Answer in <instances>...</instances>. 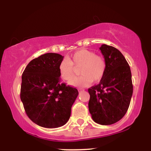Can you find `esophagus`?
<instances>
[{"instance_id":"obj_1","label":"esophagus","mask_w":151,"mask_h":151,"mask_svg":"<svg viewBox=\"0 0 151 151\" xmlns=\"http://www.w3.org/2000/svg\"><path fill=\"white\" fill-rule=\"evenodd\" d=\"M78 91H79V92H81V91H84V90L83 89H78Z\"/></svg>"}]
</instances>
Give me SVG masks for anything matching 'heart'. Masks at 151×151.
<instances>
[{
	"label": "heart",
	"mask_w": 151,
	"mask_h": 151,
	"mask_svg": "<svg viewBox=\"0 0 151 151\" xmlns=\"http://www.w3.org/2000/svg\"><path fill=\"white\" fill-rule=\"evenodd\" d=\"M79 67L82 76L71 80L75 68ZM106 68L107 63L104 57L87 49L77 50L68 59H62L59 65L61 78L66 81L71 80L69 85L78 88L88 86L92 81H99L105 75Z\"/></svg>",
	"instance_id": "obj_1"
}]
</instances>
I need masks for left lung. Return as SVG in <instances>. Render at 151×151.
<instances>
[{
  "instance_id": "1",
  "label": "left lung",
  "mask_w": 151,
  "mask_h": 151,
  "mask_svg": "<svg viewBox=\"0 0 151 151\" xmlns=\"http://www.w3.org/2000/svg\"><path fill=\"white\" fill-rule=\"evenodd\" d=\"M107 68L100 83L88 89L89 111L95 122L109 125L127 113L133 94L131 69L120 50L103 44L100 47Z\"/></svg>"
}]
</instances>
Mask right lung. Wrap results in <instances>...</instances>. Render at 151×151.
<instances>
[{
	"label": "right lung",
	"mask_w": 151,
	"mask_h": 151,
	"mask_svg": "<svg viewBox=\"0 0 151 151\" xmlns=\"http://www.w3.org/2000/svg\"><path fill=\"white\" fill-rule=\"evenodd\" d=\"M62 55L48 52L33 59L22 75L20 99L28 117L45 128H57L68 121L78 92L61 83L59 65Z\"/></svg>",
	"instance_id": "right-lung-1"
}]
</instances>
